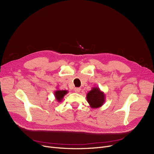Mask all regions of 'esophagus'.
I'll list each match as a JSON object with an SVG mask.
<instances>
[{"label":"esophagus","mask_w":154,"mask_h":154,"mask_svg":"<svg viewBox=\"0 0 154 154\" xmlns=\"http://www.w3.org/2000/svg\"><path fill=\"white\" fill-rule=\"evenodd\" d=\"M74 91L76 92V93H78L80 91V88H79V87H77V88H74Z\"/></svg>","instance_id":"obj_1"}]
</instances>
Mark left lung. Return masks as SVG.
<instances>
[{
	"mask_svg": "<svg viewBox=\"0 0 154 154\" xmlns=\"http://www.w3.org/2000/svg\"><path fill=\"white\" fill-rule=\"evenodd\" d=\"M86 98L90 107L93 109H97L103 106L106 101V95L99 87H94L87 93Z\"/></svg>",
	"mask_w": 154,
	"mask_h": 154,
	"instance_id": "obj_1",
	"label": "left lung"
}]
</instances>
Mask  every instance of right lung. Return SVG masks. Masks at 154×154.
Wrapping results in <instances>:
<instances>
[{"instance_id": "obj_1", "label": "right lung", "mask_w": 154, "mask_h": 154, "mask_svg": "<svg viewBox=\"0 0 154 154\" xmlns=\"http://www.w3.org/2000/svg\"><path fill=\"white\" fill-rule=\"evenodd\" d=\"M68 93V91L66 90H57L54 92V96L55 99L58 102H61L63 97Z\"/></svg>"}]
</instances>
